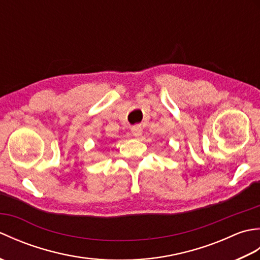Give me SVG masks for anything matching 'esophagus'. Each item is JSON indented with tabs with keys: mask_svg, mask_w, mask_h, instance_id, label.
I'll return each mask as SVG.
<instances>
[{
	"mask_svg": "<svg viewBox=\"0 0 260 260\" xmlns=\"http://www.w3.org/2000/svg\"><path fill=\"white\" fill-rule=\"evenodd\" d=\"M131 129H132V133H133V135H134V136L139 137V136H141V135H142V132H143V129H142V126H141V125H135V126L132 127Z\"/></svg>",
	"mask_w": 260,
	"mask_h": 260,
	"instance_id": "1",
	"label": "esophagus"
}]
</instances>
